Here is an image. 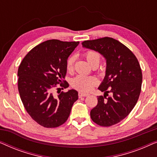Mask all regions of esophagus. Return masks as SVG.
<instances>
[{"label": "esophagus", "mask_w": 157, "mask_h": 157, "mask_svg": "<svg viewBox=\"0 0 157 157\" xmlns=\"http://www.w3.org/2000/svg\"><path fill=\"white\" fill-rule=\"evenodd\" d=\"M89 95V94H88V93H85V92H82V91H78L79 97H85V96H87Z\"/></svg>", "instance_id": "34e87169"}]
</instances>
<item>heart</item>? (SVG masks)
Wrapping results in <instances>:
<instances>
[{
	"mask_svg": "<svg viewBox=\"0 0 157 157\" xmlns=\"http://www.w3.org/2000/svg\"><path fill=\"white\" fill-rule=\"evenodd\" d=\"M84 56L88 63L91 66L94 65L98 66L101 61V59L99 53L95 51H88L87 52L85 53ZM74 62V56H71L68 58V59L67 60V63H66V68H67V70H72ZM96 83H97V80H96L95 77L83 76V75H78V76L74 77L71 81L73 87L83 91H89Z\"/></svg>",
	"mask_w": 157,
	"mask_h": 157,
	"instance_id": "1",
	"label": "heart"
}]
</instances>
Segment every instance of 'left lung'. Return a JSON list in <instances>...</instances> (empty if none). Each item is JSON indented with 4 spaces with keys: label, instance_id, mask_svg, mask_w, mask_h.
<instances>
[{
    "label": "left lung",
    "instance_id": "1",
    "mask_svg": "<svg viewBox=\"0 0 157 157\" xmlns=\"http://www.w3.org/2000/svg\"><path fill=\"white\" fill-rule=\"evenodd\" d=\"M83 48L98 52L106 59V74L98 88L104 92L91 109L92 121L101 126L119 123L134 109L141 93L142 73L134 53L119 40L104 37L82 43ZM109 93L111 97H106Z\"/></svg>",
    "mask_w": 157,
    "mask_h": 157
}]
</instances>
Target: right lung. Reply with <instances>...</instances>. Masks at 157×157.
Returning a JSON list of instances; mask_svg holds the SVG:
<instances>
[{
  "instance_id": "obj_1",
  "label": "right lung",
  "mask_w": 157,
  "mask_h": 157,
  "mask_svg": "<svg viewBox=\"0 0 157 157\" xmlns=\"http://www.w3.org/2000/svg\"><path fill=\"white\" fill-rule=\"evenodd\" d=\"M78 44L46 40L30 51L19 66L18 88L21 99L32 119L44 127L55 128L65 123L73 104L78 99V92L74 89L61 92L58 96H53L52 91L56 84L64 89L68 87V83L63 81L66 63Z\"/></svg>"
}]
</instances>
